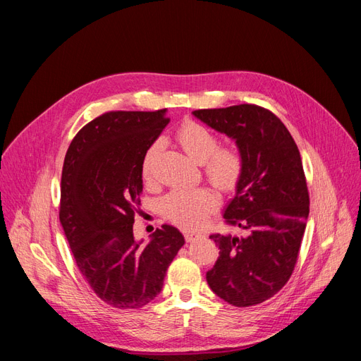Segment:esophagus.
I'll use <instances>...</instances> for the list:
<instances>
[{
    "label": "esophagus",
    "instance_id": "obj_1",
    "mask_svg": "<svg viewBox=\"0 0 361 361\" xmlns=\"http://www.w3.org/2000/svg\"><path fill=\"white\" fill-rule=\"evenodd\" d=\"M183 236H185V239H187L188 243H191L192 239H195V238L199 236V233H197V232H192V231H185V232H183Z\"/></svg>",
    "mask_w": 361,
    "mask_h": 361
}]
</instances>
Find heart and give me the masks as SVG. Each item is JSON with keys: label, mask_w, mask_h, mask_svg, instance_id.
Here are the masks:
<instances>
[{"label": "heart", "mask_w": 361, "mask_h": 361, "mask_svg": "<svg viewBox=\"0 0 361 361\" xmlns=\"http://www.w3.org/2000/svg\"><path fill=\"white\" fill-rule=\"evenodd\" d=\"M178 141L187 155L204 164L206 176L221 190H232L243 173V157L233 147H218V138L209 129L195 122L183 123L178 130ZM162 150V141L152 143L141 161V174L146 180L154 178L155 162ZM216 197L206 188L173 190L162 200V214L174 224L185 228H199L215 209Z\"/></svg>", "instance_id": "1"}]
</instances>
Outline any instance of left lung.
<instances>
[{
	"label": "left lung",
	"instance_id": "left-lung-1",
	"mask_svg": "<svg viewBox=\"0 0 361 361\" xmlns=\"http://www.w3.org/2000/svg\"><path fill=\"white\" fill-rule=\"evenodd\" d=\"M192 116L232 138L244 162L223 216L247 235L209 236L220 256L206 272L207 285L236 307L260 304L286 285L307 226L310 202L300 150L281 120L257 105Z\"/></svg>",
	"mask_w": 361,
	"mask_h": 361
}]
</instances>
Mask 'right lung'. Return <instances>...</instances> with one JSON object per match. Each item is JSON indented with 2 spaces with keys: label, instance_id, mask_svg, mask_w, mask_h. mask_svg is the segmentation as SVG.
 <instances>
[{
  "label": "right lung",
  "instance_id": "1",
  "mask_svg": "<svg viewBox=\"0 0 361 361\" xmlns=\"http://www.w3.org/2000/svg\"><path fill=\"white\" fill-rule=\"evenodd\" d=\"M169 122L166 110L105 113L75 135L64 158L60 223L81 274L116 309H141L154 300L185 244L170 224L149 243L134 236L141 161Z\"/></svg>",
  "mask_w": 361,
  "mask_h": 361
}]
</instances>
